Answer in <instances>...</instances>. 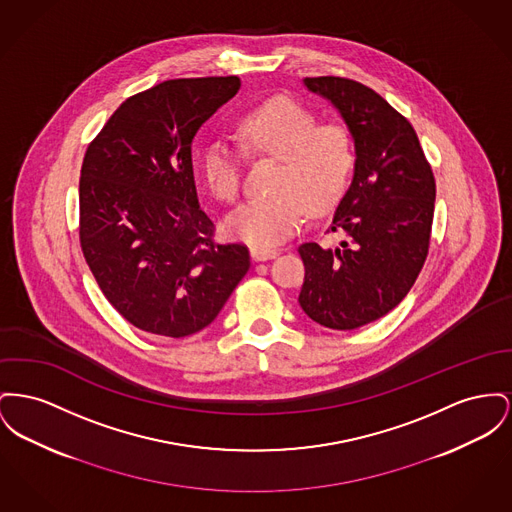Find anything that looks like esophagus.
Masks as SVG:
<instances>
[{"label": "esophagus", "instance_id": "1", "mask_svg": "<svg viewBox=\"0 0 512 512\" xmlns=\"http://www.w3.org/2000/svg\"><path fill=\"white\" fill-rule=\"evenodd\" d=\"M278 257L276 249H263V247H251V259L253 261H269Z\"/></svg>", "mask_w": 512, "mask_h": 512}]
</instances>
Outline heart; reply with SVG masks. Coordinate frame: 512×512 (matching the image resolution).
<instances>
[{"mask_svg": "<svg viewBox=\"0 0 512 512\" xmlns=\"http://www.w3.org/2000/svg\"><path fill=\"white\" fill-rule=\"evenodd\" d=\"M238 141L249 154L280 160L272 181L274 195L241 203L224 218V230L253 247H276L305 222L307 209L331 211L354 172V145L338 125H317L298 102L278 96L238 121ZM203 176L220 201L240 193L241 154L226 139H212L203 151Z\"/></svg>", "mask_w": 512, "mask_h": 512, "instance_id": "b5f03b06", "label": "heart"}]
</instances>
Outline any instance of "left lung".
I'll list each match as a JSON object with an SVG mask.
<instances>
[{
  "instance_id": "8db88e82",
  "label": "left lung",
  "mask_w": 512,
  "mask_h": 512,
  "mask_svg": "<svg viewBox=\"0 0 512 512\" xmlns=\"http://www.w3.org/2000/svg\"><path fill=\"white\" fill-rule=\"evenodd\" d=\"M303 87L327 102L354 143V174L332 232L338 247L301 243V309L334 331L381 319L406 298L429 249L435 180L410 121L369 87L342 77H307Z\"/></svg>"
}]
</instances>
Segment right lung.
<instances>
[{
    "label": "right lung",
    "instance_id": "obj_1",
    "mask_svg": "<svg viewBox=\"0 0 512 512\" xmlns=\"http://www.w3.org/2000/svg\"><path fill=\"white\" fill-rule=\"evenodd\" d=\"M240 87L238 77L164 81L127 98L87 149L83 255L106 300L141 331H203L249 271L245 245L212 241L191 162L195 133Z\"/></svg>",
    "mask_w": 512,
    "mask_h": 512
}]
</instances>
